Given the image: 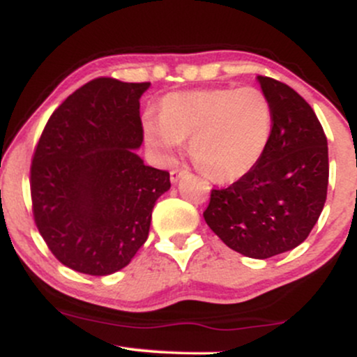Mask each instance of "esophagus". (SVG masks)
Instances as JSON below:
<instances>
[{
    "label": "esophagus",
    "instance_id": "obj_1",
    "mask_svg": "<svg viewBox=\"0 0 357 357\" xmlns=\"http://www.w3.org/2000/svg\"><path fill=\"white\" fill-rule=\"evenodd\" d=\"M186 174H188L186 169H181V167H176V169L171 171V181L178 183L179 179H181L183 176H186Z\"/></svg>",
    "mask_w": 357,
    "mask_h": 357
}]
</instances>
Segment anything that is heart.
I'll use <instances>...</instances> for the list:
<instances>
[{
	"label": "heart",
	"mask_w": 357,
	"mask_h": 357,
	"mask_svg": "<svg viewBox=\"0 0 357 357\" xmlns=\"http://www.w3.org/2000/svg\"><path fill=\"white\" fill-rule=\"evenodd\" d=\"M273 130V110L264 90L203 89L171 93L161 117H146L147 142L169 159L190 141V155L206 178L230 183L258 165Z\"/></svg>",
	"instance_id": "heart-1"
}]
</instances>
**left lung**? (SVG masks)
Segmentation results:
<instances>
[{
    "label": "left lung",
    "mask_w": 357,
    "mask_h": 357,
    "mask_svg": "<svg viewBox=\"0 0 357 357\" xmlns=\"http://www.w3.org/2000/svg\"><path fill=\"white\" fill-rule=\"evenodd\" d=\"M273 110V130L258 165L223 190H211L203 216L227 247L270 258L298 247L321 216L329 184L327 137L294 89L258 77Z\"/></svg>",
    "instance_id": "8db88e82"
}]
</instances>
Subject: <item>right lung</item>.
<instances>
[{"instance_id":"1","label":"right lung","mask_w":357,"mask_h":357,"mask_svg":"<svg viewBox=\"0 0 357 357\" xmlns=\"http://www.w3.org/2000/svg\"><path fill=\"white\" fill-rule=\"evenodd\" d=\"M149 82H87L48 119L30 169L35 225L65 267L87 275L124 268L149 235L169 173L146 166L139 99Z\"/></svg>"}]
</instances>
